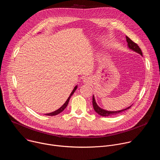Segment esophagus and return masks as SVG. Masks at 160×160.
<instances>
[{"mask_svg": "<svg viewBox=\"0 0 160 160\" xmlns=\"http://www.w3.org/2000/svg\"><path fill=\"white\" fill-rule=\"evenodd\" d=\"M83 83H88L89 82V79H88V78H84L83 79Z\"/></svg>", "mask_w": 160, "mask_h": 160, "instance_id": "34e87169", "label": "esophagus"}]
</instances>
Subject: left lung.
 Masks as SVG:
<instances>
[{"instance_id": "8db88e82", "label": "left lung", "mask_w": 160, "mask_h": 160, "mask_svg": "<svg viewBox=\"0 0 160 160\" xmlns=\"http://www.w3.org/2000/svg\"><path fill=\"white\" fill-rule=\"evenodd\" d=\"M126 40H127V45H128V49H130V50H132L133 51H134L137 53L139 54L140 55H141L142 56V52L140 48L138 46V45L135 43H134L127 36H126ZM92 104H93V107H94V109L95 111L98 114V115H99L101 116H102V117H108V116H112V115H117V114H119L120 112H122L123 111H126L127 109H129L132 106V105H131V106L127 107V108L120 110V111H107V110L102 109L101 108H100L97 104L94 95H93V97H92Z\"/></svg>"}]
</instances>
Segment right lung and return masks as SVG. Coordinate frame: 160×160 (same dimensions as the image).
<instances>
[{"label": "right lung", "instance_id": "1", "mask_svg": "<svg viewBox=\"0 0 160 160\" xmlns=\"http://www.w3.org/2000/svg\"><path fill=\"white\" fill-rule=\"evenodd\" d=\"M77 85H76L75 87H74V88H73V91L72 92V93L70 94V96L68 97V99L66 100V101L64 102V104L60 108H59L58 109H57L56 111H54V112H50V113H46V114H45V115H48V116H55V115H58V114H59L60 112H61L62 111H64V109L66 108V106H68V102H69V101H70V98H71V96L73 94V93L75 92V90H76V89L77 88Z\"/></svg>", "mask_w": 160, "mask_h": 160}]
</instances>
